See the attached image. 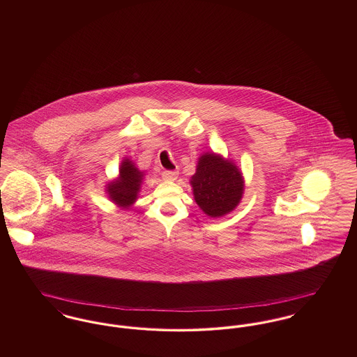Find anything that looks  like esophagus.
I'll use <instances>...</instances> for the list:
<instances>
[{"label":"esophagus","instance_id":"1","mask_svg":"<svg viewBox=\"0 0 357 357\" xmlns=\"http://www.w3.org/2000/svg\"><path fill=\"white\" fill-rule=\"evenodd\" d=\"M163 179L165 181H175L178 178V171H163Z\"/></svg>","mask_w":357,"mask_h":357}]
</instances>
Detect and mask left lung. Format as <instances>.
I'll return each instance as SVG.
<instances>
[{"mask_svg": "<svg viewBox=\"0 0 357 357\" xmlns=\"http://www.w3.org/2000/svg\"><path fill=\"white\" fill-rule=\"evenodd\" d=\"M194 199L206 215L221 218L237 207L245 190V179L237 165L221 153H204L190 179Z\"/></svg>", "mask_w": 357, "mask_h": 357, "instance_id": "obj_1", "label": "left lung"}]
</instances>
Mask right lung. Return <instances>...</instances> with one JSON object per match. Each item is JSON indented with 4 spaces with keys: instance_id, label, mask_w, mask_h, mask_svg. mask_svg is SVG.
I'll return each mask as SVG.
<instances>
[{
    "instance_id": "obj_1",
    "label": "right lung",
    "mask_w": 357,
    "mask_h": 357,
    "mask_svg": "<svg viewBox=\"0 0 357 357\" xmlns=\"http://www.w3.org/2000/svg\"><path fill=\"white\" fill-rule=\"evenodd\" d=\"M144 176V171L139 170L135 163L126 156L120 163L118 176L105 185V194L121 210H130L139 197Z\"/></svg>"
}]
</instances>
